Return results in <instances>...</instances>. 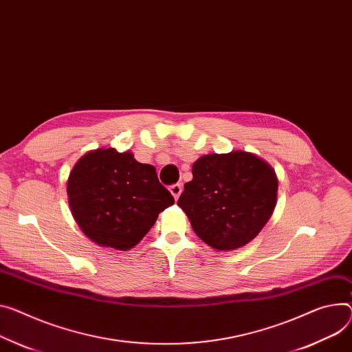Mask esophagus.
Here are the masks:
<instances>
[{
	"instance_id": "obj_1",
	"label": "esophagus",
	"mask_w": 352,
	"mask_h": 352,
	"mask_svg": "<svg viewBox=\"0 0 352 352\" xmlns=\"http://www.w3.org/2000/svg\"><path fill=\"white\" fill-rule=\"evenodd\" d=\"M170 193L173 195V197H175V200H177L179 199V196H180V193H182V184L180 183H176V184H172L170 186Z\"/></svg>"
}]
</instances>
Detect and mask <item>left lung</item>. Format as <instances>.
Here are the masks:
<instances>
[{
    "label": "left lung",
    "mask_w": 352,
    "mask_h": 352,
    "mask_svg": "<svg viewBox=\"0 0 352 352\" xmlns=\"http://www.w3.org/2000/svg\"><path fill=\"white\" fill-rule=\"evenodd\" d=\"M192 172L177 206L193 231L219 251L248 244L274 212L278 192L274 169L252 153L235 151L204 155Z\"/></svg>",
    "instance_id": "left-lung-1"
}]
</instances>
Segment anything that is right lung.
I'll return each instance as SVG.
<instances>
[{
  "label": "right lung",
  "mask_w": 352,
  "mask_h": 352,
  "mask_svg": "<svg viewBox=\"0 0 352 352\" xmlns=\"http://www.w3.org/2000/svg\"><path fill=\"white\" fill-rule=\"evenodd\" d=\"M73 217L98 245L129 250L146 235L157 214L175 204L156 169L131 152L114 148L89 152L67 182Z\"/></svg>",
  "instance_id": "obj_1"
}]
</instances>
